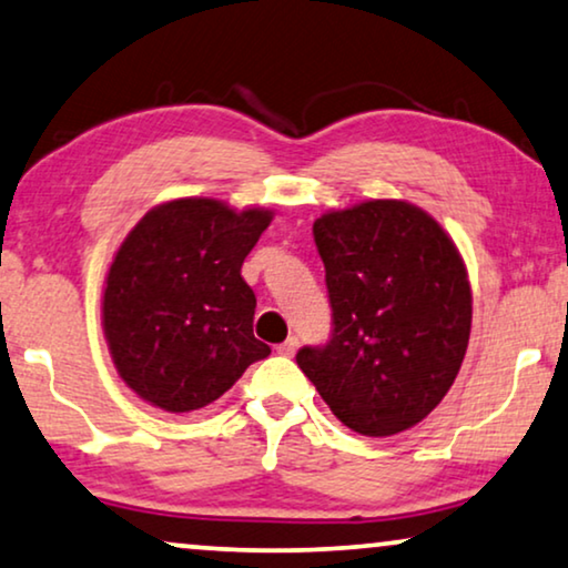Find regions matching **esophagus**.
I'll list each match as a JSON object with an SVG mask.
<instances>
[{
  "mask_svg": "<svg viewBox=\"0 0 568 568\" xmlns=\"http://www.w3.org/2000/svg\"><path fill=\"white\" fill-rule=\"evenodd\" d=\"M295 349H298V337H287L281 347H277V353L281 355H285V357H291Z\"/></svg>",
  "mask_w": 568,
  "mask_h": 568,
  "instance_id": "34e87169",
  "label": "esophagus"
}]
</instances>
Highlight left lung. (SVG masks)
<instances>
[{"mask_svg":"<svg viewBox=\"0 0 568 568\" xmlns=\"http://www.w3.org/2000/svg\"><path fill=\"white\" fill-rule=\"evenodd\" d=\"M332 337L295 363L342 425L390 437L450 390L470 337V283L433 215L406 201H365L314 221Z\"/></svg>","mask_w":568,"mask_h":568,"instance_id":"8db88e82","label":"left lung"}]
</instances>
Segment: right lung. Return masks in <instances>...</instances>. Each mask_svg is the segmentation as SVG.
Returning a JSON list of instances; mask_svg holds the SVG:
<instances>
[{
    "label": "right lung",
    "mask_w": 568,
    "mask_h": 568,
    "mask_svg": "<svg viewBox=\"0 0 568 568\" xmlns=\"http://www.w3.org/2000/svg\"><path fill=\"white\" fill-rule=\"evenodd\" d=\"M270 221L265 207L180 197L128 231L105 277L102 332L135 396L172 414L203 409L270 355L242 277Z\"/></svg>",
    "instance_id": "obj_1"
}]
</instances>
